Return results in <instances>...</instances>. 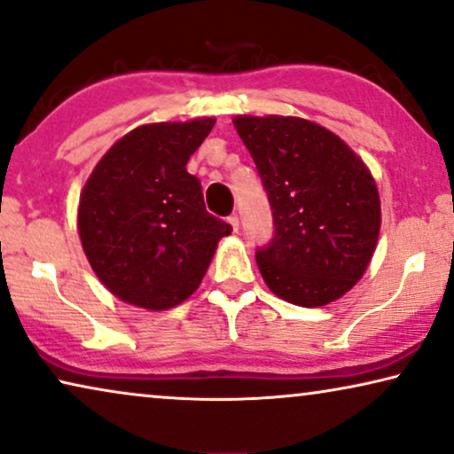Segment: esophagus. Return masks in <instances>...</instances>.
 Instances as JSON below:
<instances>
[{
    "label": "esophagus",
    "mask_w": 454,
    "mask_h": 454,
    "mask_svg": "<svg viewBox=\"0 0 454 454\" xmlns=\"http://www.w3.org/2000/svg\"><path fill=\"white\" fill-rule=\"evenodd\" d=\"M228 224L232 226L234 232H239V215H236V214L230 215V218H228Z\"/></svg>",
    "instance_id": "34e87169"
}]
</instances>
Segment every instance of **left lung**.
<instances>
[{"mask_svg":"<svg viewBox=\"0 0 454 454\" xmlns=\"http://www.w3.org/2000/svg\"><path fill=\"white\" fill-rule=\"evenodd\" d=\"M267 191L273 239L257 248L270 290L315 309L364 276L380 230L379 189L349 145L298 117L234 119Z\"/></svg>","mask_w":454,"mask_h":454,"instance_id":"1","label":"left lung"}]
</instances>
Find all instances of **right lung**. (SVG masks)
<instances>
[{
  "instance_id": "1",
  "label": "right lung",
  "mask_w": 454,
  "mask_h": 454,
  "mask_svg": "<svg viewBox=\"0 0 454 454\" xmlns=\"http://www.w3.org/2000/svg\"><path fill=\"white\" fill-rule=\"evenodd\" d=\"M215 119L142 125L119 139L84 184L78 230L94 273L123 302L148 310L200 288L232 226L206 209L187 162Z\"/></svg>"
}]
</instances>
